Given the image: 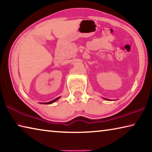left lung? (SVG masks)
Listing matches in <instances>:
<instances>
[{
  "mask_svg": "<svg viewBox=\"0 0 152 152\" xmlns=\"http://www.w3.org/2000/svg\"><path fill=\"white\" fill-rule=\"evenodd\" d=\"M104 99H105V100H108V101H110V100H109V99H104Z\"/></svg>",
  "mask_w": 152,
  "mask_h": 152,
  "instance_id": "1",
  "label": "left lung"
}]
</instances>
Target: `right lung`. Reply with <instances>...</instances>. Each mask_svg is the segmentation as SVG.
<instances>
[{
    "mask_svg": "<svg viewBox=\"0 0 152 152\" xmlns=\"http://www.w3.org/2000/svg\"><path fill=\"white\" fill-rule=\"evenodd\" d=\"M60 96H59V97H58V98H56V99H55L54 100H53V101H50V102H41V103L42 104H51V103H53V102H56V101H58V100L60 99Z\"/></svg>",
    "mask_w": 152,
    "mask_h": 152,
    "instance_id": "obj_1",
    "label": "right lung"
}]
</instances>
